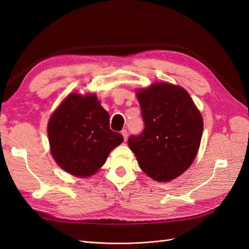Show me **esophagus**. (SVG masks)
<instances>
[{
	"instance_id": "1",
	"label": "esophagus",
	"mask_w": 249,
	"mask_h": 249,
	"mask_svg": "<svg viewBox=\"0 0 249 249\" xmlns=\"http://www.w3.org/2000/svg\"><path fill=\"white\" fill-rule=\"evenodd\" d=\"M122 135L124 136V140H126V139H127V131H126L125 129L122 131Z\"/></svg>"
}]
</instances>
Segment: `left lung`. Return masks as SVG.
<instances>
[{"label":"left lung","mask_w":249,"mask_h":249,"mask_svg":"<svg viewBox=\"0 0 249 249\" xmlns=\"http://www.w3.org/2000/svg\"><path fill=\"white\" fill-rule=\"evenodd\" d=\"M144 129L129 146L148 177L167 182L189 168L202 135V118L182 87L156 83L137 93Z\"/></svg>","instance_id":"1"}]
</instances>
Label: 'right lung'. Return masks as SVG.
Segmentation results:
<instances>
[{"instance_id": "right-lung-1", "label": "right lung", "mask_w": 249, "mask_h": 249, "mask_svg": "<svg viewBox=\"0 0 249 249\" xmlns=\"http://www.w3.org/2000/svg\"><path fill=\"white\" fill-rule=\"evenodd\" d=\"M48 134L55 161L77 177L93 175L124 141L122 134L110 130L109 113L95 94L67 96L50 118Z\"/></svg>"}]
</instances>
